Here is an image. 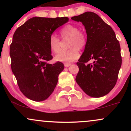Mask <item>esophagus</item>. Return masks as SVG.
<instances>
[{
    "label": "esophagus",
    "instance_id": "34e87169",
    "mask_svg": "<svg viewBox=\"0 0 131 131\" xmlns=\"http://www.w3.org/2000/svg\"><path fill=\"white\" fill-rule=\"evenodd\" d=\"M71 63H65L64 64V67H66V68H67V67H70V66L71 65Z\"/></svg>",
    "mask_w": 131,
    "mask_h": 131
}]
</instances>
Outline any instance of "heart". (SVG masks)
Returning a JSON list of instances; mask_svg holds the SVG:
<instances>
[{
  "label": "heart",
  "mask_w": 131,
  "mask_h": 131,
  "mask_svg": "<svg viewBox=\"0 0 131 131\" xmlns=\"http://www.w3.org/2000/svg\"><path fill=\"white\" fill-rule=\"evenodd\" d=\"M61 37H70L68 42V47L70 49L67 50H62L55 57V60L61 62H71L74 61L79 57V49L85 47L88 41L86 34L79 31L77 26L73 25H67L64 26L60 31ZM49 44L50 50L53 53L59 52L60 39L55 34H52L49 37Z\"/></svg>",
  "instance_id": "heart-1"
}]
</instances>
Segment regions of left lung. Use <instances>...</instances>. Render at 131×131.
I'll use <instances>...</instances> for the list:
<instances>
[{"label": "left lung", "instance_id": "left-lung-1", "mask_svg": "<svg viewBox=\"0 0 131 131\" xmlns=\"http://www.w3.org/2000/svg\"><path fill=\"white\" fill-rule=\"evenodd\" d=\"M71 19L82 23L88 36L84 50L76 63V82L90 97H103L118 79L122 63L119 42L111 26L96 13L86 12ZM90 60L93 62L85 64Z\"/></svg>", "mask_w": 131, "mask_h": 131}]
</instances>
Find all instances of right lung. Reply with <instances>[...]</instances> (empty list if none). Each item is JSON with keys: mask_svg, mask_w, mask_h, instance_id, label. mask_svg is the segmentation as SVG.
<instances>
[{"mask_svg": "<svg viewBox=\"0 0 131 131\" xmlns=\"http://www.w3.org/2000/svg\"><path fill=\"white\" fill-rule=\"evenodd\" d=\"M68 17H33L16 30L10 46L11 68L19 89L28 99L46 100L57 84L64 64L52 59L49 37L55 29L68 22Z\"/></svg>", "mask_w": 131, "mask_h": 131, "instance_id": "1", "label": "right lung"}]
</instances>
